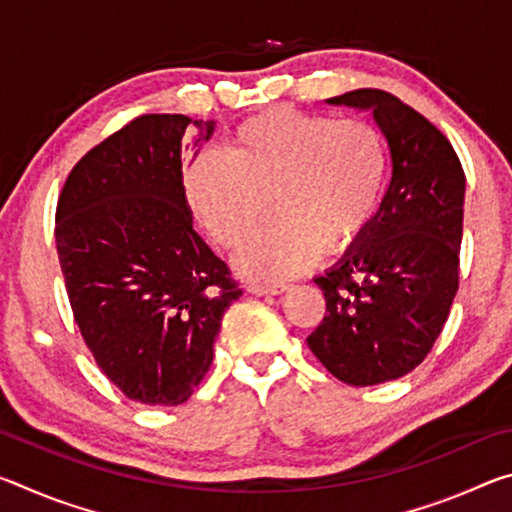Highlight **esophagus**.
<instances>
[{
    "instance_id": "1",
    "label": "esophagus",
    "mask_w": 512,
    "mask_h": 512,
    "mask_svg": "<svg viewBox=\"0 0 512 512\" xmlns=\"http://www.w3.org/2000/svg\"><path fill=\"white\" fill-rule=\"evenodd\" d=\"M246 289L250 293H255V296H280V293H284L289 287L280 282H250Z\"/></svg>"
}]
</instances>
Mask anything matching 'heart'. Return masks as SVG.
I'll return each instance as SVG.
<instances>
[{
    "instance_id": "obj_1",
    "label": "heart",
    "mask_w": 512,
    "mask_h": 512,
    "mask_svg": "<svg viewBox=\"0 0 512 512\" xmlns=\"http://www.w3.org/2000/svg\"><path fill=\"white\" fill-rule=\"evenodd\" d=\"M388 158L368 121L293 108L259 112L232 131L223 153L205 151L185 171L196 221L216 244L237 248L268 212L277 219L248 241V277H291L323 253L357 241L379 210Z\"/></svg>"
}]
</instances>
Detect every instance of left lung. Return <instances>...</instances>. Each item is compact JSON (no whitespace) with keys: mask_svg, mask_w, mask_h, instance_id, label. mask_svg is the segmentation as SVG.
I'll return each instance as SVG.
<instances>
[{"mask_svg":"<svg viewBox=\"0 0 512 512\" xmlns=\"http://www.w3.org/2000/svg\"><path fill=\"white\" fill-rule=\"evenodd\" d=\"M329 106L372 112L391 151L375 219L325 275L314 277L327 314L309 350L350 386L400 379L443 332L463 239L465 173L447 137L381 90H352Z\"/></svg>","mask_w":512,"mask_h":512,"instance_id":"left-lung-1","label":"left lung"}]
</instances>
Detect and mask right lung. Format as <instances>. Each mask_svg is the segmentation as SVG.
Returning a JSON list of instances; mask_svg holds the SVG:
<instances>
[{
    "instance_id": "right-lung-1",
    "label": "right lung",
    "mask_w": 512,
    "mask_h": 512,
    "mask_svg": "<svg viewBox=\"0 0 512 512\" xmlns=\"http://www.w3.org/2000/svg\"><path fill=\"white\" fill-rule=\"evenodd\" d=\"M189 124L194 149L214 135L216 121L133 119L83 155L56 207L58 259L85 345L121 393L151 406L192 397L225 309L241 298L194 230L180 158Z\"/></svg>"
}]
</instances>
